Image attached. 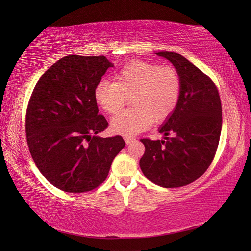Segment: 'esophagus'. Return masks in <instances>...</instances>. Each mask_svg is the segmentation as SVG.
<instances>
[{
	"label": "esophagus",
	"instance_id": "obj_1",
	"mask_svg": "<svg viewBox=\"0 0 251 251\" xmlns=\"http://www.w3.org/2000/svg\"><path fill=\"white\" fill-rule=\"evenodd\" d=\"M125 141H126V144H130L133 141H135V138H133V137H125Z\"/></svg>",
	"mask_w": 251,
	"mask_h": 251
}]
</instances>
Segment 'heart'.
Segmentation results:
<instances>
[{"instance_id":"b5f03b06","label":"heart","mask_w":251,"mask_h":251,"mask_svg":"<svg viewBox=\"0 0 251 251\" xmlns=\"http://www.w3.org/2000/svg\"><path fill=\"white\" fill-rule=\"evenodd\" d=\"M181 81L172 67H160L143 60L128 63L116 73L115 81L102 79L94 89L95 101L108 113H116L130 96L132 108L111 119L112 130L126 137L161 123L174 112L180 96Z\"/></svg>"}]
</instances>
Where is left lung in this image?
<instances>
[{
  "label": "left lung",
  "mask_w": 251,
  "mask_h": 251,
  "mask_svg": "<svg viewBox=\"0 0 251 251\" xmlns=\"http://www.w3.org/2000/svg\"><path fill=\"white\" fill-rule=\"evenodd\" d=\"M155 54L175 67L180 96L159 127L163 139L140 140L146 151L139 165L144 176L159 186H184L200 178L215 157L222 128L221 100L215 83L184 56L168 51Z\"/></svg>",
  "instance_id": "1"
}]
</instances>
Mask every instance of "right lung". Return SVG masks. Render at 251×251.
Returning a JSON list of instances; mask_svg holds the SVG:
<instances>
[{
  "label": "right lung",
  "mask_w": 251,
  "mask_h": 251,
  "mask_svg": "<svg viewBox=\"0 0 251 251\" xmlns=\"http://www.w3.org/2000/svg\"><path fill=\"white\" fill-rule=\"evenodd\" d=\"M110 67L102 55L65 56L42 75L29 100L30 154L43 176L64 192L100 185L126 146L121 136H98L108 123L98 114L94 89Z\"/></svg>",
  "instance_id": "add662e5"
}]
</instances>
